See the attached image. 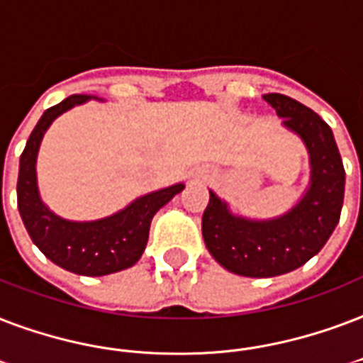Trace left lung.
<instances>
[{"instance_id":"obj_1","label":"left lung","mask_w":363,"mask_h":363,"mask_svg":"<svg viewBox=\"0 0 363 363\" xmlns=\"http://www.w3.org/2000/svg\"><path fill=\"white\" fill-rule=\"evenodd\" d=\"M308 153V185L288 212L254 220L233 213L210 189L202 213V238L212 257L229 272L271 278L305 265L324 248L339 223L345 196V168L333 132L318 113L284 94L263 96Z\"/></svg>"}]
</instances>
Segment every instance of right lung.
Instances as JSON below:
<instances>
[{"instance_id":"obj_1","label":"right lung","mask_w":363,"mask_h":363,"mask_svg":"<svg viewBox=\"0 0 363 363\" xmlns=\"http://www.w3.org/2000/svg\"><path fill=\"white\" fill-rule=\"evenodd\" d=\"M89 100V94H74L41 115L21 155L16 201L28 235L52 263L83 277H106L136 265L150 238L151 220L167 202L184 191L174 184L134 199L123 210L91 221L66 220L41 199L38 185V153L45 132L67 109Z\"/></svg>"}]
</instances>
